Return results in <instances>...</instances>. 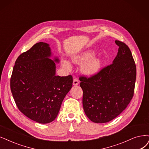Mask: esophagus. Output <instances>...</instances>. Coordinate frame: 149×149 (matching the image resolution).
<instances>
[{
  "instance_id": "esophagus-1",
  "label": "esophagus",
  "mask_w": 149,
  "mask_h": 149,
  "mask_svg": "<svg viewBox=\"0 0 149 149\" xmlns=\"http://www.w3.org/2000/svg\"><path fill=\"white\" fill-rule=\"evenodd\" d=\"M79 79H77V78L74 79V80H73V85L75 86V85H79Z\"/></svg>"
}]
</instances>
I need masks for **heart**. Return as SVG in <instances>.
Segmentation results:
<instances>
[{"mask_svg": "<svg viewBox=\"0 0 149 149\" xmlns=\"http://www.w3.org/2000/svg\"><path fill=\"white\" fill-rule=\"evenodd\" d=\"M93 53L91 52H85L80 54L77 55L72 59L73 61L75 63H81L86 61L93 56ZM63 65L66 69H70V65L69 62L66 61H63ZM102 65V61L98 58H95L90 59L86 62L84 65L82 66V71L86 75H93L96 74L100 70Z\"/></svg>", "mask_w": 149, "mask_h": 149, "instance_id": "b5f03b06", "label": "heart"}]
</instances>
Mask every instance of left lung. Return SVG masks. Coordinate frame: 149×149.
<instances>
[{
    "label": "left lung",
    "mask_w": 149,
    "mask_h": 149,
    "mask_svg": "<svg viewBox=\"0 0 149 149\" xmlns=\"http://www.w3.org/2000/svg\"><path fill=\"white\" fill-rule=\"evenodd\" d=\"M113 63L88 78L80 76L85 113L92 122L104 123L117 117L134 95L136 66L130 49L122 42Z\"/></svg>",
    "instance_id": "8db88e82"
}]
</instances>
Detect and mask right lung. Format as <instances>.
Segmentation results:
<instances>
[{
  "mask_svg": "<svg viewBox=\"0 0 149 149\" xmlns=\"http://www.w3.org/2000/svg\"><path fill=\"white\" fill-rule=\"evenodd\" d=\"M48 43L38 42L16 60L10 89L19 111L40 123L56 118L65 95L72 86V76L56 75V64Z\"/></svg>",
  "mask_w": 149,
  "mask_h": 149,
  "instance_id": "obj_1",
  "label": "right lung"
}]
</instances>
